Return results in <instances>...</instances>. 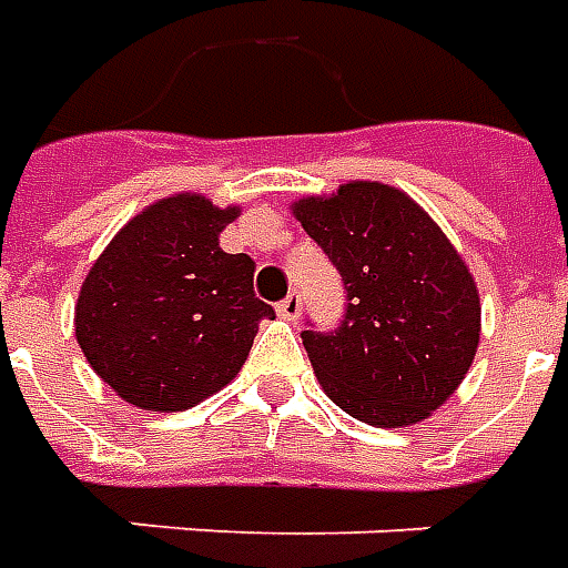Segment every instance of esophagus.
<instances>
[{
    "label": "esophagus",
    "mask_w": 568,
    "mask_h": 568,
    "mask_svg": "<svg viewBox=\"0 0 568 568\" xmlns=\"http://www.w3.org/2000/svg\"><path fill=\"white\" fill-rule=\"evenodd\" d=\"M275 312L284 317V321H296V317L303 315V296H300L296 291H291L284 300H281V303H277Z\"/></svg>",
    "instance_id": "esophagus-1"
}]
</instances>
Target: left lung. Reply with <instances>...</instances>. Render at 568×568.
I'll list each match as a JSON object with an SVG mask.
<instances>
[{
	"mask_svg": "<svg viewBox=\"0 0 568 568\" xmlns=\"http://www.w3.org/2000/svg\"><path fill=\"white\" fill-rule=\"evenodd\" d=\"M293 216L339 268L348 300L336 329H303L327 397L376 428L428 419L462 385L480 342L465 260L416 201L385 183H342L296 201Z\"/></svg>",
	"mask_w": 568,
	"mask_h": 568,
	"instance_id": "left-lung-1",
	"label": "left lung"
}]
</instances>
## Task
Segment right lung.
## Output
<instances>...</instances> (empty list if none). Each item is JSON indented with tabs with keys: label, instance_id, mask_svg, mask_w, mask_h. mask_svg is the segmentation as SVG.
<instances>
[{
	"label": "right lung",
	"instance_id": "add662e5",
	"mask_svg": "<svg viewBox=\"0 0 568 568\" xmlns=\"http://www.w3.org/2000/svg\"><path fill=\"white\" fill-rule=\"evenodd\" d=\"M239 207L195 192L149 204L100 253L75 303L88 364L128 404L180 413L235 379L275 308L253 293V260L220 232Z\"/></svg>",
	"mask_w": 568,
	"mask_h": 568
}]
</instances>
